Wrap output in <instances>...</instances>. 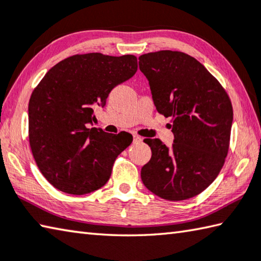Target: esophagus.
I'll list each match as a JSON object with an SVG mask.
<instances>
[{
    "mask_svg": "<svg viewBox=\"0 0 261 261\" xmlns=\"http://www.w3.org/2000/svg\"><path fill=\"white\" fill-rule=\"evenodd\" d=\"M141 141H143V138H141L140 136H138V135H134V143H141Z\"/></svg>",
    "mask_w": 261,
    "mask_h": 261,
    "instance_id": "esophagus-1",
    "label": "esophagus"
}]
</instances>
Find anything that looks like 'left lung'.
Here are the masks:
<instances>
[{"label":"left lung","mask_w":261,"mask_h":261,"mask_svg":"<svg viewBox=\"0 0 261 261\" xmlns=\"http://www.w3.org/2000/svg\"><path fill=\"white\" fill-rule=\"evenodd\" d=\"M139 68L149 82L156 111L171 117L174 143L144 141L151 149L141 180L151 193L182 201L213 182L228 154L233 106L228 93L200 61L185 52L141 55Z\"/></svg>","instance_id":"obj_1"}]
</instances>
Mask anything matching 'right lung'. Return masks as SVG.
<instances>
[{
    "instance_id": "1",
    "label": "right lung",
    "mask_w": 261,
    "mask_h": 261,
    "mask_svg": "<svg viewBox=\"0 0 261 261\" xmlns=\"http://www.w3.org/2000/svg\"><path fill=\"white\" fill-rule=\"evenodd\" d=\"M134 55H74L55 65L33 90L28 138L44 178L59 191L84 195L105 185L115 160L132 143L127 132L107 134L88 124L112 89L134 76Z\"/></svg>"
}]
</instances>
